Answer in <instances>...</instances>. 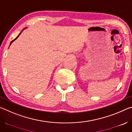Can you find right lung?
<instances>
[{"instance_id": "1", "label": "right lung", "mask_w": 132, "mask_h": 132, "mask_svg": "<svg viewBox=\"0 0 132 132\" xmlns=\"http://www.w3.org/2000/svg\"><path fill=\"white\" fill-rule=\"evenodd\" d=\"M20 34H21V33H20V34H19V35H18V36H17V37L16 38H15L14 39H13V40H12V42H10V45H11V44H12V42H13V41H14V40H15V39H16L17 38H18V37H19V35H20Z\"/></svg>"}]
</instances>
